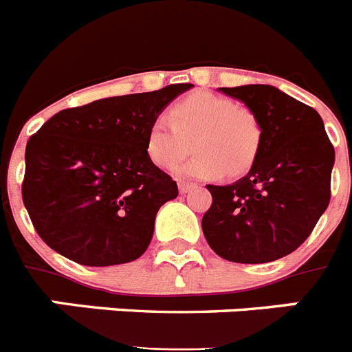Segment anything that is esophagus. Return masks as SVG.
I'll list each match as a JSON object with an SVG mask.
<instances>
[{
	"label": "esophagus",
	"mask_w": 352,
	"mask_h": 352,
	"mask_svg": "<svg viewBox=\"0 0 352 352\" xmlns=\"http://www.w3.org/2000/svg\"><path fill=\"white\" fill-rule=\"evenodd\" d=\"M197 183H190V182H179L178 183V188H179V194H186V192H190L192 188H195Z\"/></svg>",
	"instance_id": "obj_1"
}]
</instances>
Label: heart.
Here are the masks:
<instances>
[{
  "instance_id": "heart-1",
  "label": "heart",
  "mask_w": 352,
  "mask_h": 352,
  "mask_svg": "<svg viewBox=\"0 0 352 352\" xmlns=\"http://www.w3.org/2000/svg\"><path fill=\"white\" fill-rule=\"evenodd\" d=\"M194 139L195 155L176 167L179 176L214 179L238 178L252 169L263 129L257 116L239 107L227 96L197 91L170 107L169 116L151 121L146 135V151L158 167H173L188 151Z\"/></svg>"
}]
</instances>
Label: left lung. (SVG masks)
<instances>
[{"instance_id":"left-lung-1","label":"left lung","mask_w":352,"mask_h":352,"mask_svg":"<svg viewBox=\"0 0 352 352\" xmlns=\"http://www.w3.org/2000/svg\"><path fill=\"white\" fill-rule=\"evenodd\" d=\"M256 114L259 155L247 176L206 185L213 203L203 217L208 245L222 259L261 264L296 250L329 204L335 149L316 109L268 84L220 88Z\"/></svg>"}]
</instances>
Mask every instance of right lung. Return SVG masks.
Segmentation results:
<instances>
[{
    "label": "right lung",
    "instance_id": "right-lung-1",
    "mask_svg": "<svg viewBox=\"0 0 352 352\" xmlns=\"http://www.w3.org/2000/svg\"><path fill=\"white\" fill-rule=\"evenodd\" d=\"M194 84L65 109L26 146L23 201L40 238L84 266L135 261L178 185L146 151L151 121Z\"/></svg>",
    "mask_w": 352,
    "mask_h": 352
}]
</instances>
